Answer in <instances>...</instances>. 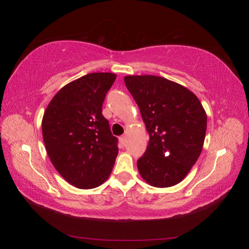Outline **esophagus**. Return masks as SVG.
<instances>
[{
	"mask_svg": "<svg viewBox=\"0 0 249 249\" xmlns=\"http://www.w3.org/2000/svg\"><path fill=\"white\" fill-rule=\"evenodd\" d=\"M119 141H120V144H122V146H124L125 145V136H120L119 137Z\"/></svg>",
	"mask_w": 249,
	"mask_h": 249,
	"instance_id": "obj_1",
	"label": "esophagus"
}]
</instances>
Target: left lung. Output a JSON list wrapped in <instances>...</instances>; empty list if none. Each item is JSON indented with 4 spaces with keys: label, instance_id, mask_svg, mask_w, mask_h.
Masks as SVG:
<instances>
[{
    "label": "left lung",
    "instance_id": "1",
    "mask_svg": "<svg viewBox=\"0 0 249 249\" xmlns=\"http://www.w3.org/2000/svg\"><path fill=\"white\" fill-rule=\"evenodd\" d=\"M125 86L137 103L149 135L137 161L143 179L154 187L178 184L202 150L207 114L186 87L157 76H126Z\"/></svg>",
    "mask_w": 249,
    "mask_h": 249
}]
</instances>
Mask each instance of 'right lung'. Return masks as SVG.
Instances as JSON below:
<instances>
[{"instance_id": "right-lung-1", "label": "right lung", "mask_w": 249, "mask_h": 249, "mask_svg": "<svg viewBox=\"0 0 249 249\" xmlns=\"http://www.w3.org/2000/svg\"><path fill=\"white\" fill-rule=\"evenodd\" d=\"M116 79L111 72L86 74L53 97L42 118L50 160L70 184L80 189L102 185L112 171L118 139L103 116L105 97Z\"/></svg>"}]
</instances>
